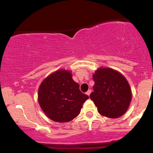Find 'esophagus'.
<instances>
[{
	"mask_svg": "<svg viewBox=\"0 0 153 153\" xmlns=\"http://www.w3.org/2000/svg\"><path fill=\"white\" fill-rule=\"evenodd\" d=\"M91 90L90 89V90H88V91H87V92H86V94L88 95V96H89V95L91 94Z\"/></svg>",
	"mask_w": 153,
	"mask_h": 153,
	"instance_id": "obj_1",
	"label": "esophagus"
}]
</instances>
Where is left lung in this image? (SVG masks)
Returning a JSON list of instances; mask_svg holds the SVG:
<instances>
[{
    "mask_svg": "<svg viewBox=\"0 0 153 153\" xmlns=\"http://www.w3.org/2000/svg\"><path fill=\"white\" fill-rule=\"evenodd\" d=\"M94 92L90 95L100 114L118 118L127 111L131 99L127 80L111 68H99L93 75Z\"/></svg>",
    "mask_w": 153,
    "mask_h": 153,
    "instance_id": "obj_1",
    "label": "left lung"
}]
</instances>
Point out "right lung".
Returning <instances> with one entry per match:
<instances>
[{"label": "right lung", "mask_w": 153, "mask_h": 153, "mask_svg": "<svg viewBox=\"0 0 153 153\" xmlns=\"http://www.w3.org/2000/svg\"><path fill=\"white\" fill-rule=\"evenodd\" d=\"M79 87L71 72L65 70L45 78L39 88L38 101L47 117L57 122H68L76 117L88 99Z\"/></svg>", "instance_id": "obj_1"}]
</instances>
